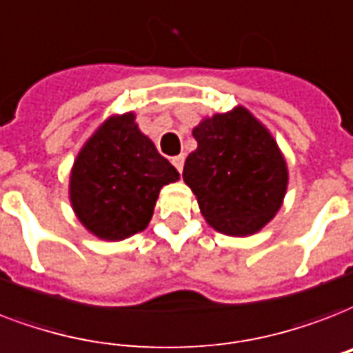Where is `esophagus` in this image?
Returning <instances> with one entry per match:
<instances>
[{
  "mask_svg": "<svg viewBox=\"0 0 353 353\" xmlns=\"http://www.w3.org/2000/svg\"><path fill=\"white\" fill-rule=\"evenodd\" d=\"M172 165L176 166L177 172H181L183 165H185V155H176V157H172Z\"/></svg>",
  "mask_w": 353,
  "mask_h": 353,
  "instance_id": "1",
  "label": "esophagus"
}]
</instances>
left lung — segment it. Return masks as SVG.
<instances>
[{"label": "left lung", "mask_w": 353, "mask_h": 353, "mask_svg": "<svg viewBox=\"0 0 353 353\" xmlns=\"http://www.w3.org/2000/svg\"><path fill=\"white\" fill-rule=\"evenodd\" d=\"M198 148L183 168L207 224L233 236L254 235L283 203L289 170L270 131L242 105L203 118Z\"/></svg>", "instance_id": "1"}]
</instances>
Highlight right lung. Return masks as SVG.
<instances>
[{"label":"right lung","instance_id":"right-lung-1","mask_svg":"<svg viewBox=\"0 0 353 353\" xmlns=\"http://www.w3.org/2000/svg\"><path fill=\"white\" fill-rule=\"evenodd\" d=\"M179 179L133 112L109 117L81 148L70 174L75 216L101 241L144 231L161 188Z\"/></svg>","mask_w":353,"mask_h":353}]
</instances>
